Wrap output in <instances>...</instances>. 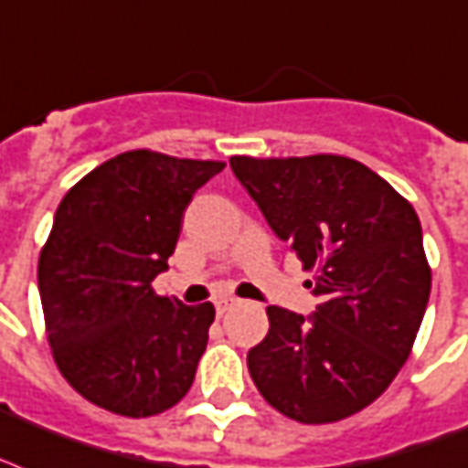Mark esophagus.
Masks as SVG:
<instances>
[{"instance_id":"1","label":"esophagus","mask_w":468,"mask_h":468,"mask_svg":"<svg viewBox=\"0 0 468 468\" xmlns=\"http://www.w3.org/2000/svg\"><path fill=\"white\" fill-rule=\"evenodd\" d=\"M235 304V299L233 297H220L216 299V312H218V316H223V314L230 309V306Z\"/></svg>"}]
</instances>
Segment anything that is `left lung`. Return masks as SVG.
<instances>
[{"label":"left lung","instance_id":"left-lung-1","mask_svg":"<svg viewBox=\"0 0 468 468\" xmlns=\"http://www.w3.org/2000/svg\"><path fill=\"white\" fill-rule=\"evenodd\" d=\"M230 169L321 299L312 316L267 306L248 353L260 395L290 420L329 424L378 400L408 361L432 290L415 208L366 164L338 154Z\"/></svg>","mask_w":468,"mask_h":468}]
</instances>
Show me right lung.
Returning <instances> with one entry per match:
<instances>
[{
    "label": "right lung",
    "instance_id": "1",
    "mask_svg": "<svg viewBox=\"0 0 468 468\" xmlns=\"http://www.w3.org/2000/svg\"><path fill=\"white\" fill-rule=\"evenodd\" d=\"M223 162L124 152L85 174L60 201L38 258L53 361L92 405L124 417L174 408L194 383L210 302L159 297L184 210Z\"/></svg>",
    "mask_w": 468,
    "mask_h": 468
}]
</instances>
